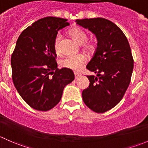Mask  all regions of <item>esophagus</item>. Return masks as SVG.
Wrapping results in <instances>:
<instances>
[{
	"label": "esophagus",
	"mask_w": 148,
	"mask_h": 148,
	"mask_svg": "<svg viewBox=\"0 0 148 148\" xmlns=\"http://www.w3.org/2000/svg\"><path fill=\"white\" fill-rule=\"evenodd\" d=\"M74 75H75V79L78 78V77L81 75V74L79 73H74Z\"/></svg>",
	"instance_id": "34e87169"
}]
</instances>
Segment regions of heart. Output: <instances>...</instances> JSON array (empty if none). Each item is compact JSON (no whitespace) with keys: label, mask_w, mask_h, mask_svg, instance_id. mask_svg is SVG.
<instances>
[{"label":"heart","mask_w":148,"mask_h":148,"mask_svg":"<svg viewBox=\"0 0 148 148\" xmlns=\"http://www.w3.org/2000/svg\"><path fill=\"white\" fill-rule=\"evenodd\" d=\"M69 34L72 36L76 42L80 45H83V50L88 53H92L95 51L96 45L92 41H87L88 34L83 29L79 27H73L68 31ZM61 39V35L58 33L54 41V48L56 53L60 52V42ZM87 59L83 54H77L73 56H68L60 61V65L65 68L72 70L74 71H78L85 65Z\"/></svg>","instance_id":"obj_1"}]
</instances>
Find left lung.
<instances>
[{"instance_id":"obj_1","label":"left lung","mask_w":148,"mask_h":148,"mask_svg":"<svg viewBox=\"0 0 148 148\" xmlns=\"http://www.w3.org/2000/svg\"><path fill=\"white\" fill-rule=\"evenodd\" d=\"M96 37L97 48L86 68L90 85L82 92L85 104L95 112H105L120 103L130 83L133 58L128 40L119 27L103 18L76 20Z\"/></svg>"}]
</instances>
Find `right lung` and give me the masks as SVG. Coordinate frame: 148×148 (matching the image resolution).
Masks as SVG:
<instances>
[{"mask_svg":"<svg viewBox=\"0 0 148 148\" xmlns=\"http://www.w3.org/2000/svg\"><path fill=\"white\" fill-rule=\"evenodd\" d=\"M67 21L48 16L34 22L20 35L11 56L13 84L24 101L37 110L54 108L75 78L71 70L58 69L56 62L55 38L58 30L70 25Z\"/></svg>","mask_w":148,"mask_h":148,"instance_id":"right-lung-1","label":"right lung"}]
</instances>
